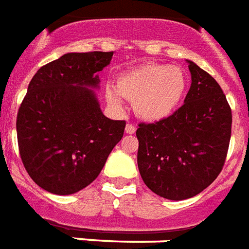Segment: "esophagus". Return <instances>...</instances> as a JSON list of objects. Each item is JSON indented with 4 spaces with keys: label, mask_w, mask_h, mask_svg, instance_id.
I'll use <instances>...</instances> for the list:
<instances>
[{
    "label": "esophagus",
    "mask_w": 249,
    "mask_h": 249,
    "mask_svg": "<svg viewBox=\"0 0 249 249\" xmlns=\"http://www.w3.org/2000/svg\"><path fill=\"white\" fill-rule=\"evenodd\" d=\"M125 133H128V134L136 133V126L132 124H126V126H125Z\"/></svg>",
    "instance_id": "obj_1"
}]
</instances>
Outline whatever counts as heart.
Masks as SVG:
<instances>
[{
	"label": "heart",
	"instance_id": "obj_1",
	"mask_svg": "<svg viewBox=\"0 0 249 249\" xmlns=\"http://www.w3.org/2000/svg\"><path fill=\"white\" fill-rule=\"evenodd\" d=\"M187 78L177 66L145 63L121 72L115 80V89L108 88L107 101L123 109V99L133 103L134 113L149 123L170 117L185 97Z\"/></svg>",
	"mask_w": 249,
	"mask_h": 249
}]
</instances>
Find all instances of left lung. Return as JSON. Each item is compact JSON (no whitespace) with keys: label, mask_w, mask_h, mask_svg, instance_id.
Listing matches in <instances>:
<instances>
[{"label":"left lung","mask_w":249,"mask_h":249,"mask_svg":"<svg viewBox=\"0 0 249 249\" xmlns=\"http://www.w3.org/2000/svg\"><path fill=\"white\" fill-rule=\"evenodd\" d=\"M185 104L165 120L141 123L137 163L142 181L171 200L195 196L222 171L231 139L232 113L216 80L194 62Z\"/></svg>","instance_id":"8db88e82"}]
</instances>
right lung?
<instances>
[{
	"instance_id": "right-lung-1",
	"label": "right lung",
	"mask_w": 249,
	"mask_h": 249,
	"mask_svg": "<svg viewBox=\"0 0 249 249\" xmlns=\"http://www.w3.org/2000/svg\"><path fill=\"white\" fill-rule=\"evenodd\" d=\"M113 51L70 53L40 67L17 115L23 166L43 190L78 193L95 181L125 129L103 115L96 93Z\"/></svg>"
}]
</instances>
